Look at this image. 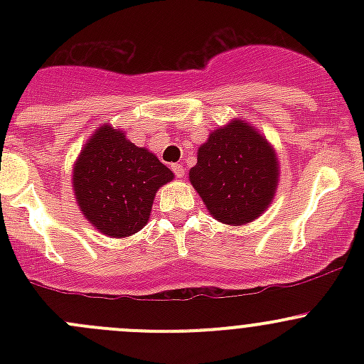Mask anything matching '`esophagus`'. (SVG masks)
<instances>
[{"instance_id":"esophagus-1","label":"esophagus","mask_w":364,"mask_h":364,"mask_svg":"<svg viewBox=\"0 0 364 364\" xmlns=\"http://www.w3.org/2000/svg\"><path fill=\"white\" fill-rule=\"evenodd\" d=\"M172 171H174V174L178 176V178H183V176H185V168H183L181 164H172Z\"/></svg>"}]
</instances>
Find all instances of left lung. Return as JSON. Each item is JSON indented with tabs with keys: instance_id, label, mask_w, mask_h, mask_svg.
<instances>
[{
	"instance_id": "8db88e82",
	"label": "left lung",
	"mask_w": 364,
	"mask_h": 364,
	"mask_svg": "<svg viewBox=\"0 0 364 364\" xmlns=\"http://www.w3.org/2000/svg\"><path fill=\"white\" fill-rule=\"evenodd\" d=\"M273 146L241 119L211 132L190 168V183L213 218L243 225L259 218L273 200L278 185Z\"/></svg>"
}]
</instances>
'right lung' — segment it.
Instances as JSON below:
<instances>
[{
	"mask_svg": "<svg viewBox=\"0 0 364 364\" xmlns=\"http://www.w3.org/2000/svg\"><path fill=\"white\" fill-rule=\"evenodd\" d=\"M174 174L146 148H137L111 124H102L73 165L77 204L91 225L127 237L148 223L153 200Z\"/></svg>",
	"mask_w": 364,
	"mask_h": 364,
	"instance_id": "add662e5",
	"label": "right lung"
}]
</instances>
